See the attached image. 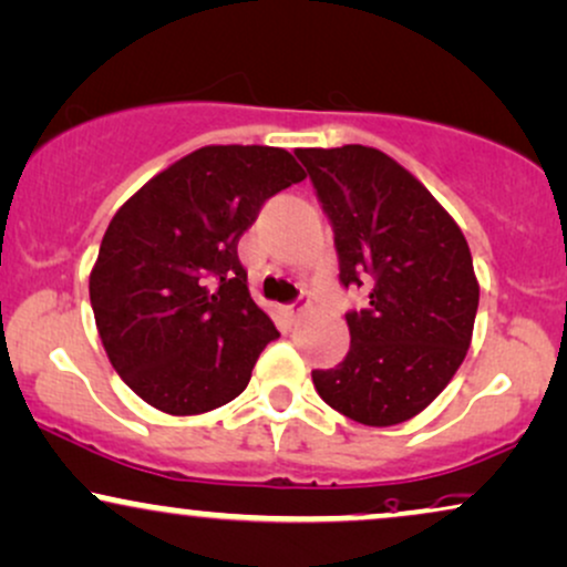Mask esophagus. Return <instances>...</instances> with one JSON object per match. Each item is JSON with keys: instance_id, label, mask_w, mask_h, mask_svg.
Here are the masks:
<instances>
[{"instance_id": "1", "label": "esophagus", "mask_w": 567, "mask_h": 567, "mask_svg": "<svg viewBox=\"0 0 567 567\" xmlns=\"http://www.w3.org/2000/svg\"><path fill=\"white\" fill-rule=\"evenodd\" d=\"M309 306H311V298L309 296H298L296 301L288 303V313H290V317H301V313L309 309Z\"/></svg>"}]
</instances>
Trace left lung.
Here are the masks:
<instances>
[{"mask_svg": "<svg viewBox=\"0 0 567 567\" xmlns=\"http://www.w3.org/2000/svg\"><path fill=\"white\" fill-rule=\"evenodd\" d=\"M336 235L340 285L370 290L346 311L351 349L313 370L317 393L361 425H399L439 395L473 338L478 279L454 218L374 147H298Z\"/></svg>", "mask_w": 567, "mask_h": 567, "instance_id": "1", "label": "left lung"}]
</instances>
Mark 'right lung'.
I'll return each mask as SVG.
<instances>
[{"label":"right lung","mask_w":567,"mask_h":567,"mask_svg":"<svg viewBox=\"0 0 567 567\" xmlns=\"http://www.w3.org/2000/svg\"><path fill=\"white\" fill-rule=\"evenodd\" d=\"M301 179L282 147L210 145L113 216L89 298L107 359L150 406L200 414L245 391L279 332L250 298L237 240L271 195Z\"/></svg>","instance_id":"add662e5"}]
</instances>
